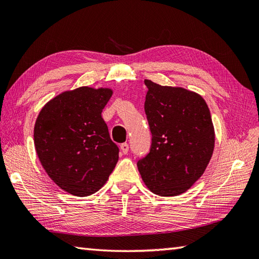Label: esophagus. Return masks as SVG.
I'll return each mask as SVG.
<instances>
[{
  "label": "esophagus",
  "mask_w": 259,
  "mask_h": 259,
  "mask_svg": "<svg viewBox=\"0 0 259 259\" xmlns=\"http://www.w3.org/2000/svg\"><path fill=\"white\" fill-rule=\"evenodd\" d=\"M120 148H121V151H122L123 154H128V151H129V145L128 144H126V143L121 144Z\"/></svg>",
  "instance_id": "esophagus-1"
}]
</instances>
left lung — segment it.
Returning <instances> with one entry per match:
<instances>
[{"label":"left lung","instance_id":"1","mask_svg":"<svg viewBox=\"0 0 259 259\" xmlns=\"http://www.w3.org/2000/svg\"><path fill=\"white\" fill-rule=\"evenodd\" d=\"M149 153L137 163L147 187L160 196L184 193L204 173L214 148L211 113L201 95L145 79Z\"/></svg>","mask_w":259,"mask_h":259}]
</instances>
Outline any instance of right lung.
Returning <instances> with one entry per match:
<instances>
[{"instance_id":"add662e5","label":"right lung","mask_w":259,"mask_h":259,"mask_svg":"<svg viewBox=\"0 0 259 259\" xmlns=\"http://www.w3.org/2000/svg\"><path fill=\"white\" fill-rule=\"evenodd\" d=\"M112 91L88 86L56 96L40 111L33 138L40 163L60 189L76 196L95 193L119 159L102 110Z\"/></svg>"}]
</instances>
